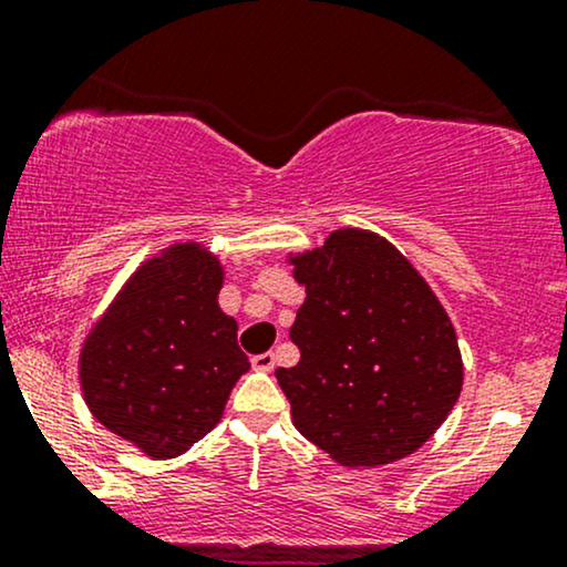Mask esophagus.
Wrapping results in <instances>:
<instances>
[{"label": "esophagus", "instance_id": "obj_1", "mask_svg": "<svg viewBox=\"0 0 567 567\" xmlns=\"http://www.w3.org/2000/svg\"><path fill=\"white\" fill-rule=\"evenodd\" d=\"M250 362H252V368L261 370V373H271V370H275L277 357L271 354V351H264V354H256V357H252Z\"/></svg>", "mask_w": 567, "mask_h": 567}]
</instances>
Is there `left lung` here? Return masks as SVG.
I'll list each match as a JSON object with an SVG mask.
<instances>
[{
	"instance_id": "obj_1",
	"label": "left lung",
	"mask_w": 567,
	"mask_h": 567,
	"mask_svg": "<svg viewBox=\"0 0 567 567\" xmlns=\"http://www.w3.org/2000/svg\"><path fill=\"white\" fill-rule=\"evenodd\" d=\"M306 288L277 368L292 424L343 466L392 464L447 419L464 383L458 341L424 277L373 231L338 229L290 258Z\"/></svg>"
}]
</instances>
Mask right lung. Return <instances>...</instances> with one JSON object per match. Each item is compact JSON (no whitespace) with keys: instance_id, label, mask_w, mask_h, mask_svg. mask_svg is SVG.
I'll list each match as a JSON object with an SVG mask.
<instances>
[{"instance_id":"right-lung-1","label":"right lung","mask_w":567,"mask_h":567,"mask_svg":"<svg viewBox=\"0 0 567 567\" xmlns=\"http://www.w3.org/2000/svg\"><path fill=\"white\" fill-rule=\"evenodd\" d=\"M220 285L216 256L173 245L130 277L84 338L90 413L152 458H175L205 437L250 370L237 322L218 306Z\"/></svg>"}]
</instances>
